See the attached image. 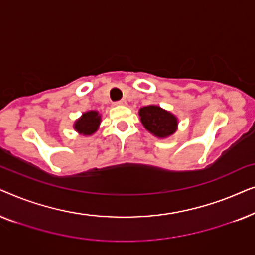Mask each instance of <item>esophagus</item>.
<instances>
[{
	"label": "esophagus",
	"instance_id": "esophagus-1",
	"mask_svg": "<svg viewBox=\"0 0 255 255\" xmlns=\"http://www.w3.org/2000/svg\"><path fill=\"white\" fill-rule=\"evenodd\" d=\"M114 106H127V101H125V100L117 101V102L114 103Z\"/></svg>",
	"mask_w": 255,
	"mask_h": 255
}]
</instances>
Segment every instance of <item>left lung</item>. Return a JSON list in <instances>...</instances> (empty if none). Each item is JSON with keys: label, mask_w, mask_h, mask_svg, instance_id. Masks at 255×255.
<instances>
[{"label": "left lung", "mask_w": 255, "mask_h": 255, "mask_svg": "<svg viewBox=\"0 0 255 255\" xmlns=\"http://www.w3.org/2000/svg\"><path fill=\"white\" fill-rule=\"evenodd\" d=\"M138 114L146 130L159 139L173 135L179 127V120L175 115L155 104L140 108Z\"/></svg>", "instance_id": "left-lung-1"}]
</instances>
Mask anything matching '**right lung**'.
<instances>
[{
    "mask_svg": "<svg viewBox=\"0 0 255 255\" xmlns=\"http://www.w3.org/2000/svg\"><path fill=\"white\" fill-rule=\"evenodd\" d=\"M102 116L96 110L86 111L81 115V117L78 118L74 122V130L80 135H92L99 130Z\"/></svg>",
    "mask_w": 255,
    "mask_h": 255,
    "instance_id": "right-lung-1",
    "label": "right lung"
}]
</instances>
